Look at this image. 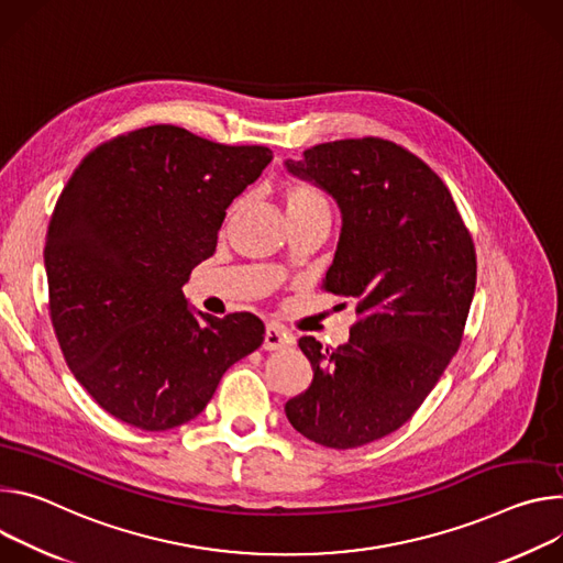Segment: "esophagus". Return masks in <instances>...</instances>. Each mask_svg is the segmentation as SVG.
I'll list each match as a JSON object with an SVG mask.
<instances>
[{"label":"esophagus","mask_w":563,"mask_h":563,"mask_svg":"<svg viewBox=\"0 0 563 563\" xmlns=\"http://www.w3.org/2000/svg\"><path fill=\"white\" fill-rule=\"evenodd\" d=\"M288 344H292V335L284 327H279V324H268L266 327V335H264V349L266 351H279Z\"/></svg>","instance_id":"esophagus-1"}]
</instances>
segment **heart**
Here are the masks:
<instances>
[{
	"label": "heart",
	"instance_id": "obj_1",
	"mask_svg": "<svg viewBox=\"0 0 563 563\" xmlns=\"http://www.w3.org/2000/svg\"><path fill=\"white\" fill-rule=\"evenodd\" d=\"M282 201L288 212V219H297L318 210H329V201L322 195V190H318L316 185H310L306 180H286L282 185Z\"/></svg>",
	"mask_w": 563,
	"mask_h": 563
}]
</instances>
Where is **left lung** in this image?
Returning <instances> with one entry per match:
<instances>
[{
    "mask_svg": "<svg viewBox=\"0 0 563 563\" xmlns=\"http://www.w3.org/2000/svg\"><path fill=\"white\" fill-rule=\"evenodd\" d=\"M286 165L342 210L322 288L353 299L357 322L333 351L299 340L313 383L284 409L308 441L353 450L400 429L441 380L463 340L476 250L441 176L394 141L322 143Z\"/></svg>",
    "mask_w": 563,
    "mask_h": 563,
    "instance_id": "obj_1",
    "label": "left lung"
}]
</instances>
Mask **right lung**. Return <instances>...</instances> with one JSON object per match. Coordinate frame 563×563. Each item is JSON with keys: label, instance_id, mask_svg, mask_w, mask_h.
I'll list each match as a JSON object with an SVG mask.
<instances>
[{"label": "right lung", "instance_id": "1", "mask_svg": "<svg viewBox=\"0 0 563 563\" xmlns=\"http://www.w3.org/2000/svg\"><path fill=\"white\" fill-rule=\"evenodd\" d=\"M271 161L264 145L152 124L100 143L71 174L46 230L48 316L76 380L113 418L145 431L192 420L262 346L257 316L199 320L180 288Z\"/></svg>", "mask_w": 563, "mask_h": 563}]
</instances>
